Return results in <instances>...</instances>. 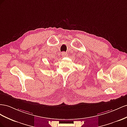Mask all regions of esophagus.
<instances>
[{
  "instance_id": "34e87169",
  "label": "esophagus",
  "mask_w": 127,
  "mask_h": 127,
  "mask_svg": "<svg viewBox=\"0 0 127 127\" xmlns=\"http://www.w3.org/2000/svg\"><path fill=\"white\" fill-rule=\"evenodd\" d=\"M62 55L63 57H66V56H67V54L65 52H63V53H62Z\"/></svg>"
}]
</instances>
